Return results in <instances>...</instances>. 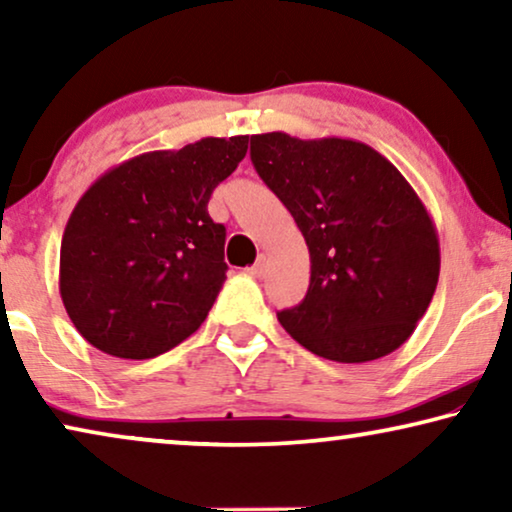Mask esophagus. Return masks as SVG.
<instances>
[{
	"label": "esophagus",
	"instance_id": "obj_1",
	"mask_svg": "<svg viewBox=\"0 0 512 512\" xmlns=\"http://www.w3.org/2000/svg\"><path fill=\"white\" fill-rule=\"evenodd\" d=\"M265 265H268V258H265V254H261V256L256 258V263L251 265V275L261 279L265 275Z\"/></svg>",
	"mask_w": 512,
	"mask_h": 512
}]
</instances>
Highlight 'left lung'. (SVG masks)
I'll return each instance as SVG.
<instances>
[{
  "label": "left lung",
  "instance_id": "obj_1",
  "mask_svg": "<svg viewBox=\"0 0 512 512\" xmlns=\"http://www.w3.org/2000/svg\"><path fill=\"white\" fill-rule=\"evenodd\" d=\"M251 163L310 249L303 303L279 324L338 363L382 359L424 317L440 275L431 214L373 146L342 137L251 135Z\"/></svg>",
  "mask_w": 512,
  "mask_h": 512
}]
</instances>
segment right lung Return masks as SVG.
<instances>
[{"label": "right lung", "mask_w": 512, "mask_h": 512, "mask_svg": "<svg viewBox=\"0 0 512 512\" xmlns=\"http://www.w3.org/2000/svg\"><path fill=\"white\" fill-rule=\"evenodd\" d=\"M249 135L149 151L104 172L69 216L60 296L83 338L118 359H153L198 331L228 265L207 202L247 156Z\"/></svg>", "instance_id": "obj_1"}]
</instances>
